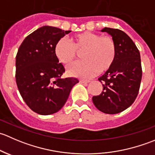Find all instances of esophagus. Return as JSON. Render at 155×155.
<instances>
[{
    "instance_id": "34e87169",
    "label": "esophagus",
    "mask_w": 155,
    "mask_h": 155,
    "mask_svg": "<svg viewBox=\"0 0 155 155\" xmlns=\"http://www.w3.org/2000/svg\"><path fill=\"white\" fill-rule=\"evenodd\" d=\"M79 82H81V83H88V82H90V80H88V79H80L79 80Z\"/></svg>"
}]
</instances>
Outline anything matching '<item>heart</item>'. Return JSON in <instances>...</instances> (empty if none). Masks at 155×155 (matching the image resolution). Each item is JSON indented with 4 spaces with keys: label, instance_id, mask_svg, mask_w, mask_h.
<instances>
[{
    "label": "heart",
    "instance_id": "heart-1",
    "mask_svg": "<svg viewBox=\"0 0 155 155\" xmlns=\"http://www.w3.org/2000/svg\"><path fill=\"white\" fill-rule=\"evenodd\" d=\"M84 61L68 68L70 76L78 77L93 76L111 68L116 58L117 48L113 39L92 32H82L69 39V43L60 40L54 46L56 58L65 66L71 64L78 52H81Z\"/></svg>",
    "mask_w": 155,
    "mask_h": 155
}]
</instances>
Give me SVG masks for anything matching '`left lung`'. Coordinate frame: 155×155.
<instances>
[{
	"mask_svg": "<svg viewBox=\"0 0 155 155\" xmlns=\"http://www.w3.org/2000/svg\"><path fill=\"white\" fill-rule=\"evenodd\" d=\"M116 45L113 65L98 80L103 91L92 97L94 106L107 114H117L132 105L138 94L142 79L140 54L135 43L124 31L104 28Z\"/></svg>",
	"mask_w": 155,
	"mask_h": 155,
	"instance_id": "1",
	"label": "left lung"
}]
</instances>
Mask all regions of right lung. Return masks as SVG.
Wrapping results in <instances>:
<instances>
[{
	"label": "right lung",
	"mask_w": 155,
	"mask_h": 155,
	"mask_svg": "<svg viewBox=\"0 0 155 155\" xmlns=\"http://www.w3.org/2000/svg\"><path fill=\"white\" fill-rule=\"evenodd\" d=\"M71 31L43 26L28 36L15 58L17 87L30 109L43 115L58 112L76 78H61L64 67L54 55L55 44Z\"/></svg>",
	"instance_id": "1"
}]
</instances>
